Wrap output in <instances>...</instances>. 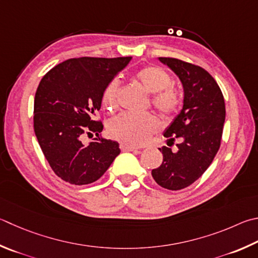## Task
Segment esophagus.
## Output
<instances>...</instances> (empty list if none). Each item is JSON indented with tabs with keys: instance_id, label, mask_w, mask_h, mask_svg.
I'll list each match as a JSON object with an SVG mask.
<instances>
[{
	"instance_id": "obj_1",
	"label": "esophagus",
	"mask_w": 258,
	"mask_h": 258,
	"mask_svg": "<svg viewBox=\"0 0 258 258\" xmlns=\"http://www.w3.org/2000/svg\"><path fill=\"white\" fill-rule=\"evenodd\" d=\"M119 148H120L121 151H134V150H137V148L133 147V145L127 144V143H124V142H121L119 144Z\"/></svg>"
}]
</instances>
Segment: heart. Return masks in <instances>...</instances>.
<instances>
[{"label":"heart","mask_w":258,"mask_h":258,"mask_svg":"<svg viewBox=\"0 0 258 258\" xmlns=\"http://www.w3.org/2000/svg\"><path fill=\"white\" fill-rule=\"evenodd\" d=\"M138 80L149 92L151 104L163 116H172L182 105L180 90L171 84L169 73L157 65H148L135 73ZM120 81L113 78L102 91L101 102L106 109L114 110L118 107ZM159 128V120L151 113H123L108 121L107 131L113 139L131 145H140Z\"/></svg>","instance_id":"b5f03b06"}]
</instances>
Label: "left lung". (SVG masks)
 I'll return each instance as SVG.
<instances>
[{
    "instance_id": "1",
    "label": "left lung",
    "mask_w": 258,
    "mask_h": 258,
    "mask_svg": "<svg viewBox=\"0 0 258 258\" xmlns=\"http://www.w3.org/2000/svg\"><path fill=\"white\" fill-rule=\"evenodd\" d=\"M174 71L184 86V106L166 130L168 147L159 149L163 156L160 167L151 171L158 185L179 190L202 176L218 153L226 118L222 91L203 68L174 57H159ZM178 138L177 153L169 147Z\"/></svg>"
}]
</instances>
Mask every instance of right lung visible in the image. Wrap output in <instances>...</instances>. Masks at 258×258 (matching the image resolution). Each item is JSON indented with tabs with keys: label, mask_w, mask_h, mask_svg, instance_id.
Returning a JSON list of instances; mask_svg holds the SVG:
<instances>
[{
	"label": "right lung",
	"mask_w": 258,
	"mask_h": 258,
	"mask_svg": "<svg viewBox=\"0 0 258 258\" xmlns=\"http://www.w3.org/2000/svg\"><path fill=\"white\" fill-rule=\"evenodd\" d=\"M131 56L116 58L78 57L50 69L35 95L34 130L46 160L56 176L72 185H88L105 174L118 156L119 145L84 135L99 134L104 125L96 119L102 91L121 71Z\"/></svg>",
	"instance_id": "1"
}]
</instances>
